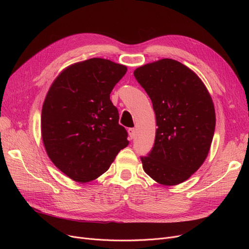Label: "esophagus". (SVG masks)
<instances>
[{"label": "esophagus", "mask_w": 249, "mask_h": 249, "mask_svg": "<svg viewBox=\"0 0 249 249\" xmlns=\"http://www.w3.org/2000/svg\"><path fill=\"white\" fill-rule=\"evenodd\" d=\"M128 134H129V137L130 138H134L135 136V128H129L128 129Z\"/></svg>", "instance_id": "obj_1"}]
</instances>
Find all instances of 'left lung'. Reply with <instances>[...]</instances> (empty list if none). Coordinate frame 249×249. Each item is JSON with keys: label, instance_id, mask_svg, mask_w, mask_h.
I'll return each mask as SVG.
<instances>
[{"label": "left lung", "instance_id": "1", "mask_svg": "<svg viewBox=\"0 0 249 249\" xmlns=\"http://www.w3.org/2000/svg\"><path fill=\"white\" fill-rule=\"evenodd\" d=\"M149 96L156 118L154 144L141 156L144 172L161 185L187 180L206 160L214 136L212 98L199 76L182 63L164 58L134 71Z\"/></svg>", "mask_w": 249, "mask_h": 249}]
</instances>
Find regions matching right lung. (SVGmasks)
Instances as JSON below:
<instances>
[{
	"label": "right lung",
	"mask_w": 249,
	"mask_h": 249,
	"mask_svg": "<svg viewBox=\"0 0 249 249\" xmlns=\"http://www.w3.org/2000/svg\"><path fill=\"white\" fill-rule=\"evenodd\" d=\"M125 65L89 58L65 69L51 85L41 113V133L51 161L75 181L106 173L128 145V133L110 100Z\"/></svg>",
	"instance_id": "right-lung-1"
}]
</instances>
